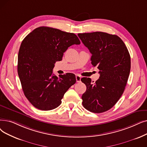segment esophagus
Returning a JSON list of instances; mask_svg holds the SVG:
<instances>
[{
	"mask_svg": "<svg viewBox=\"0 0 147 147\" xmlns=\"http://www.w3.org/2000/svg\"><path fill=\"white\" fill-rule=\"evenodd\" d=\"M76 82H78V83H79V82H81V77L80 76H79V75H76Z\"/></svg>",
	"mask_w": 147,
	"mask_h": 147,
	"instance_id": "obj_1",
	"label": "esophagus"
}]
</instances>
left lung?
<instances>
[{
  "label": "left lung",
  "mask_w": 147,
  "mask_h": 147,
  "mask_svg": "<svg viewBox=\"0 0 147 147\" xmlns=\"http://www.w3.org/2000/svg\"><path fill=\"white\" fill-rule=\"evenodd\" d=\"M78 36L92 54V65L100 70V78L94 84L89 78L81 79L86 86L82 96V105L94 113L106 112L117 103L124 92L130 71L129 52L116 35L95 32Z\"/></svg>",
  "instance_id": "1"
}]
</instances>
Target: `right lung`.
<instances>
[{
  "mask_svg": "<svg viewBox=\"0 0 147 147\" xmlns=\"http://www.w3.org/2000/svg\"><path fill=\"white\" fill-rule=\"evenodd\" d=\"M80 44L74 34L46 26L35 29L24 38L17 71L24 94L35 107L50 111L61 104L63 95L76 83V76L67 73L57 77L53 69L69 46Z\"/></svg>",
  "mask_w": 147,
  "mask_h": 147,
  "instance_id": "right-lung-1",
  "label": "right lung"
}]
</instances>
